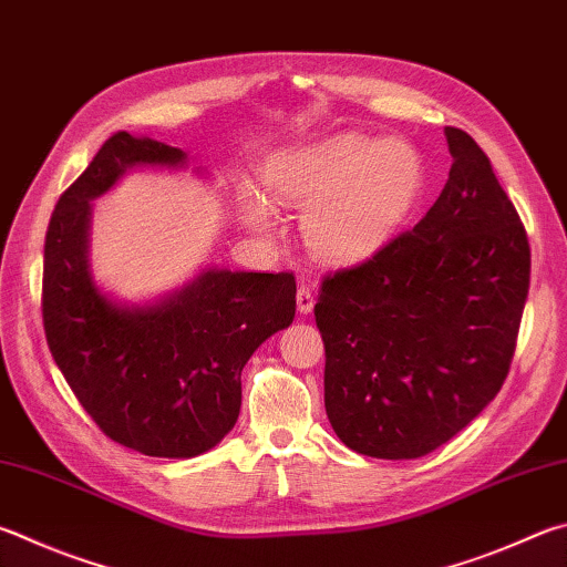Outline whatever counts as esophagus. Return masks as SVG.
Returning <instances> with one entry per match:
<instances>
[{
	"mask_svg": "<svg viewBox=\"0 0 567 567\" xmlns=\"http://www.w3.org/2000/svg\"><path fill=\"white\" fill-rule=\"evenodd\" d=\"M312 307H315V292L307 285H300V290H297V310L302 315H310Z\"/></svg>",
	"mask_w": 567,
	"mask_h": 567,
	"instance_id": "1",
	"label": "esophagus"
}]
</instances>
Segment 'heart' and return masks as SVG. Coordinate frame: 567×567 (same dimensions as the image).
<instances>
[{
  "instance_id": "heart-1",
  "label": "heart",
  "mask_w": 567,
  "mask_h": 567,
  "mask_svg": "<svg viewBox=\"0 0 567 567\" xmlns=\"http://www.w3.org/2000/svg\"><path fill=\"white\" fill-rule=\"evenodd\" d=\"M270 190L307 210V238L327 260H359L394 235L424 190V163L404 141L342 133L277 156Z\"/></svg>"
}]
</instances>
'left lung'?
Here are the masks:
<instances>
[{
    "label": "left lung",
    "instance_id": "1",
    "mask_svg": "<svg viewBox=\"0 0 567 567\" xmlns=\"http://www.w3.org/2000/svg\"><path fill=\"white\" fill-rule=\"evenodd\" d=\"M449 181L414 228L322 277L324 409L357 454L419 458L506 382L530 285V245L486 153L446 126Z\"/></svg>",
    "mask_w": 567,
    "mask_h": 567
}]
</instances>
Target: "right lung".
I'll list each match as a JSON object with an SVG mask.
<instances>
[{
	"mask_svg": "<svg viewBox=\"0 0 567 567\" xmlns=\"http://www.w3.org/2000/svg\"><path fill=\"white\" fill-rule=\"evenodd\" d=\"M185 153L116 131L59 195L44 243L41 317L79 404L116 444L161 458L213 449L240 414L243 367L292 322V272H203L156 307H118L86 265L89 200L131 166H181Z\"/></svg>",
	"mask_w": 567,
	"mask_h": 567,
	"instance_id": "right-lung-1",
	"label": "right lung"
}]
</instances>
